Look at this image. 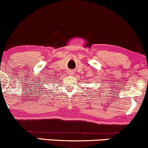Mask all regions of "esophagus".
Segmentation results:
<instances>
[{"mask_svg": "<svg viewBox=\"0 0 148 148\" xmlns=\"http://www.w3.org/2000/svg\"><path fill=\"white\" fill-rule=\"evenodd\" d=\"M69 75H71V74H72V71H69Z\"/></svg>", "mask_w": 148, "mask_h": 148, "instance_id": "1", "label": "esophagus"}]
</instances>
